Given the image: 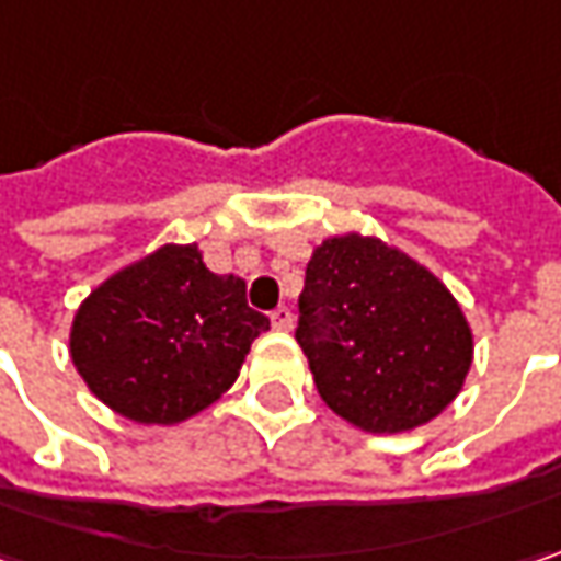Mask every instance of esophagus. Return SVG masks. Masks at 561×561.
Returning a JSON list of instances; mask_svg holds the SVG:
<instances>
[{"label":"esophagus","instance_id":"obj_1","mask_svg":"<svg viewBox=\"0 0 561 561\" xmlns=\"http://www.w3.org/2000/svg\"><path fill=\"white\" fill-rule=\"evenodd\" d=\"M295 323V317H291V310L288 307H279V310H273V329H279V332H288Z\"/></svg>","mask_w":561,"mask_h":561}]
</instances>
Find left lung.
<instances>
[{
    "instance_id": "1",
    "label": "left lung",
    "mask_w": 561,
    "mask_h": 561,
    "mask_svg": "<svg viewBox=\"0 0 561 561\" xmlns=\"http://www.w3.org/2000/svg\"><path fill=\"white\" fill-rule=\"evenodd\" d=\"M298 307L320 399L364 433L430 424L471 370L474 332L446 282L377 234L317 244Z\"/></svg>"
}]
</instances>
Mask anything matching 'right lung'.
<instances>
[{"mask_svg":"<svg viewBox=\"0 0 561 561\" xmlns=\"http://www.w3.org/2000/svg\"><path fill=\"white\" fill-rule=\"evenodd\" d=\"M270 320L197 244H162L100 282L75 310L68 352L110 411L172 426L222 399Z\"/></svg>","mask_w":561,"mask_h":561,"instance_id":"right-lung-1","label":"right lung"}]
</instances>
